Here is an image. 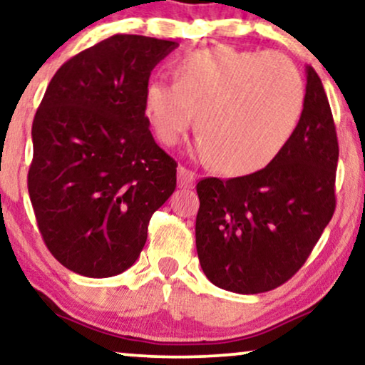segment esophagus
<instances>
[{
  "instance_id": "obj_1",
  "label": "esophagus",
  "mask_w": 365,
  "mask_h": 365,
  "mask_svg": "<svg viewBox=\"0 0 365 365\" xmlns=\"http://www.w3.org/2000/svg\"><path fill=\"white\" fill-rule=\"evenodd\" d=\"M178 187L182 188H192L193 183H195V178L197 175L192 172V170H188L185 167H178Z\"/></svg>"
}]
</instances>
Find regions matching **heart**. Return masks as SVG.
<instances>
[{
	"label": "heart",
	"mask_w": 365,
	"mask_h": 365,
	"mask_svg": "<svg viewBox=\"0 0 365 365\" xmlns=\"http://www.w3.org/2000/svg\"><path fill=\"white\" fill-rule=\"evenodd\" d=\"M302 110V76L287 56L223 45L188 53L173 68V83L152 81L143 96L145 116L167 147L180 142L195 111L198 153L227 177L274 163Z\"/></svg>",
	"instance_id": "heart-1"
}]
</instances>
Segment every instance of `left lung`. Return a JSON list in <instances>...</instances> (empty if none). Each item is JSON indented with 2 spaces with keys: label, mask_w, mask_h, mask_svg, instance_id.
Masks as SVG:
<instances>
[{
  "label": "left lung",
  "mask_w": 365,
  "mask_h": 365,
  "mask_svg": "<svg viewBox=\"0 0 365 365\" xmlns=\"http://www.w3.org/2000/svg\"><path fill=\"white\" fill-rule=\"evenodd\" d=\"M339 143L322 81L307 66L287 148L260 172L197 183V254L207 279L237 294L277 289L309 259L335 210Z\"/></svg>",
  "instance_id": "obj_1"
}]
</instances>
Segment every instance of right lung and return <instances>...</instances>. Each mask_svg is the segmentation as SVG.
Masks as SVG:
<instances>
[{"label":"right lung","instance_id":"obj_1","mask_svg":"<svg viewBox=\"0 0 365 365\" xmlns=\"http://www.w3.org/2000/svg\"><path fill=\"white\" fill-rule=\"evenodd\" d=\"M177 46L113 35L63 63L48 85L28 192L48 250L71 272L103 279L130 269L177 187V162L143 111L150 73Z\"/></svg>","mask_w":365,"mask_h":365}]
</instances>
